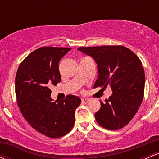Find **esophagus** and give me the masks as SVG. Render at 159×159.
Wrapping results in <instances>:
<instances>
[{"instance_id": "obj_1", "label": "esophagus", "mask_w": 159, "mask_h": 159, "mask_svg": "<svg viewBox=\"0 0 159 159\" xmlns=\"http://www.w3.org/2000/svg\"><path fill=\"white\" fill-rule=\"evenodd\" d=\"M81 102H82V103L87 104L90 102V100H89L88 98H81Z\"/></svg>"}]
</instances>
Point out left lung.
Returning <instances> with one entry per match:
<instances>
[{"instance_id":"obj_1","label":"left lung","mask_w":159,"mask_h":159,"mask_svg":"<svg viewBox=\"0 0 159 159\" xmlns=\"http://www.w3.org/2000/svg\"><path fill=\"white\" fill-rule=\"evenodd\" d=\"M97 63L98 78L94 87L110 85L113 93L95 114L97 123L108 130L123 128L132 120L141 105L145 73L138 57L121 45L80 47Z\"/></svg>"}]
</instances>
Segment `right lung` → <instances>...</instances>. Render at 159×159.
<instances>
[{
	"instance_id": "add662e5",
	"label": "right lung",
	"mask_w": 159,
	"mask_h": 159,
	"mask_svg": "<svg viewBox=\"0 0 159 159\" xmlns=\"http://www.w3.org/2000/svg\"><path fill=\"white\" fill-rule=\"evenodd\" d=\"M70 48L42 47L20 63L16 75L18 106L25 119L37 132L52 138L72 130L75 111L81 98L69 95L60 102L51 98V85L61 81L59 62Z\"/></svg>"
}]
</instances>
